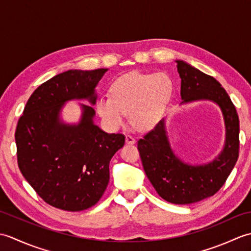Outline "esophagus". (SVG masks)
<instances>
[{
  "label": "esophagus",
  "instance_id": "obj_1",
  "mask_svg": "<svg viewBox=\"0 0 251 251\" xmlns=\"http://www.w3.org/2000/svg\"><path fill=\"white\" fill-rule=\"evenodd\" d=\"M125 141H126L127 145H134V143L136 142V139L132 136H130V135H126Z\"/></svg>",
  "mask_w": 251,
  "mask_h": 251
}]
</instances>
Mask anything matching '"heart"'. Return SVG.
<instances>
[{
  "instance_id": "obj_1",
  "label": "heart",
  "mask_w": 251,
  "mask_h": 251,
  "mask_svg": "<svg viewBox=\"0 0 251 251\" xmlns=\"http://www.w3.org/2000/svg\"><path fill=\"white\" fill-rule=\"evenodd\" d=\"M174 95V82L168 74L132 72L115 79L110 96L96 101V111L111 129L125 124L129 113L131 125L149 130L163 119Z\"/></svg>"
}]
</instances>
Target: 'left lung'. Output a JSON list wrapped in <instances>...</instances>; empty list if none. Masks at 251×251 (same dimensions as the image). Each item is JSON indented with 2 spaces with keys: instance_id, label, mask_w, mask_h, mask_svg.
<instances>
[{
  "instance_id": "8db88e82",
  "label": "left lung",
  "mask_w": 251,
  "mask_h": 251,
  "mask_svg": "<svg viewBox=\"0 0 251 251\" xmlns=\"http://www.w3.org/2000/svg\"><path fill=\"white\" fill-rule=\"evenodd\" d=\"M176 62L181 78V104L211 101L220 108L226 127L222 151L206 164L192 165L176 155L165 119L138 141L143 169L158 195L173 204L186 205L212 196L225 184L238 158L239 120L235 106L216 78L185 61Z\"/></svg>"
}]
</instances>
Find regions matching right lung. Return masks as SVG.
I'll return each instance as SVG.
<instances>
[{
  "mask_svg": "<svg viewBox=\"0 0 251 251\" xmlns=\"http://www.w3.org/2000/svg\"><path fill=\"white\" fill-rule=\"evenodd\" d=\"M106 70H69L51 77L31 95L18 121L20 172L47 204L62 210L81 211L97 204L109 183L111 158L125 143L124 135L95 125L92 106L80 105L77 125L60 117L70 100L96 104V87Z\"/></svg>",
  "mask_w": 251,
  "mask_h": 251,
  "instance_id": "1",
  "label": "right lung"
}]
</instances>
